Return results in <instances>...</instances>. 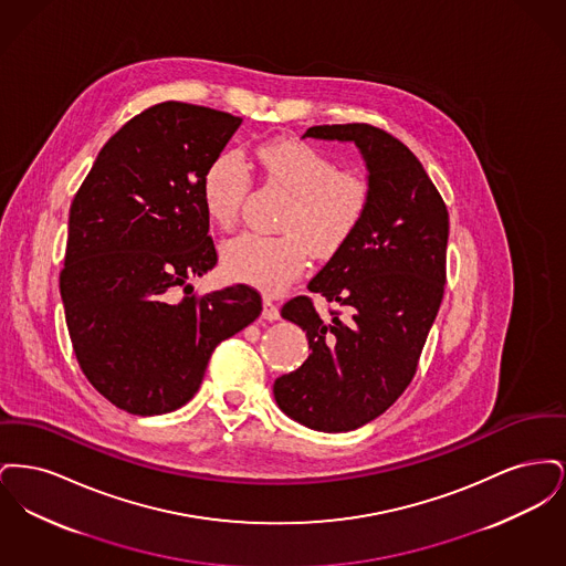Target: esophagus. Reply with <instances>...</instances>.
Segmentation results:
<instances>
[{
	"label": "esophagus",
	"instance_id": "obj_1",
	"mask_svg": "<svg viewBox=\"0 0 566 566\" xmlns=\"http://www.w3.org/2000/svg\"><path fill=\"white\" fill-rule=\"evenodd\" d=\"M263 318H268V321H277V318H280L277 303H275L271 296L263 298Z\"/></svg>",
	"mask_w": 566,
	"mask_h": 566
}]
</instances>
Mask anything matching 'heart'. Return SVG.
I'll use <instances>...</instances> for the list:
<instances>
[{"label": "heart", "mask_w": 566, "mask_h": 566, "mask_svg": "<svg viewBox=\"0 0 566 566\" xmlns=\"http://www.w3.org/2000/svg\"><path fill=\"white\" fill-rule=\"evenodd\" d=\"M265 178L291 192L282 214V235L245 231L227 240L220 256L231 280L254 284L268 293L284 291L305 270L310 247L331 254L363 224L369 203V182L339 169L323 150L295 139H271L256 150ZM250 190L248 165L235 150L218 153L203 171L201 197L206 212L220 227H231Z\"/></svg>", "instance_id": "obj_1"}]
</instances>
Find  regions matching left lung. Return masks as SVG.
Masks as SVG:
<instances>
[{
    "label": "left lung",
    "instance_id": "1",
    "mask_svg": "<svg viewBox=\"0 0 566 566\" xmlns=\"http://www.w3.org/2000/svg\"><path fill=\"white\" fill-rule=\"evenodd\" d=\"M305 137L354 142L369 169L371 203L356 229L307 284L326 298L293 296L282 318L310 342L307 360L277 377L273 395L296 422L324 432L354 431L395 403L418 360L446 286L448 208L422 163L395 135L367 125H318Z\"/></svg>",
    "mask_w": 566,
    "mask_h": 566
}]
</instances>
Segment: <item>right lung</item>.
Wrapping results in <instances>:
<instances>
[{
    "label": "right lung",
    "instance_id": "add662e5",
    "mask_svg": "<svg viewBox=\"0 0 566 566\" xmlns=\"http://www.w3.org/2000/svg\"><path fill=\"white\" fill-rule=\"evenodd\" d=\"M240 125L220 109L150 106L109 137L72 201L59 275L70 339L93 388L127 413L189 403L216 346L263 310L248 284L201 296L187 284L218 261L201 178Z\"/></svg>",
    "mask_w": 566,
    "mask_h": 566
}]
</instances>
